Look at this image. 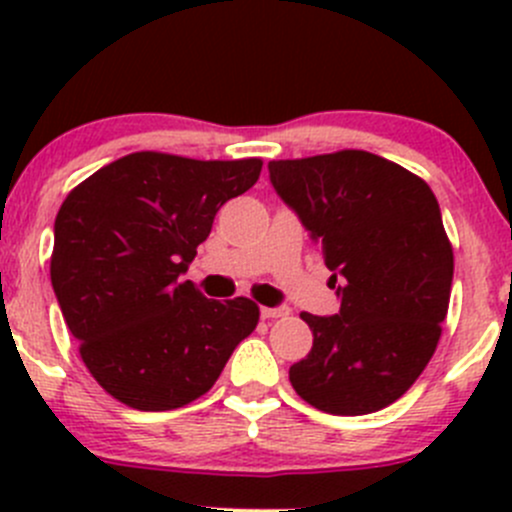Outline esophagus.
Returning <instances> with one entry per match:
<instances>
[{"label": "esophagus", "mask_w": 512, "mask_h": 512, "mask_svg": "<svg viewBox=\"0 0 512 512\" xmlns=\"http://www.w3.org/2000/svg\"><path fill=\"white\" fill-rule=\"evenodd\" d=\"M260 314L265 319H277V317H287L289 307H262Z\"/></svg>", "instance_id": "obj_1"}]
</instances>
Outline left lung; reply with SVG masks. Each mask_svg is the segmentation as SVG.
<instances>
[{
  "instance_id": "8db88e82",
  "label": "left lung",
  "mask_w": 512,
  "mask_h": 512,
  "mask_svg": "<svg viewBox=\"0 0 512 512\" xmlns=\"http://www.w3.org/2000/svg\"><path fill=\"white\" fill-rule=\"evenodd\" d=\"M270 183L322 247L339 312L302 319L312 352L289 381L324 414L361 416L411 389L441 339L453 250L436 195L366 151L270 160Z\"/></svg>"
}]
</instances>
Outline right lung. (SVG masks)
I'll list each match as a JSON object with an SVG mask.
<instances>
[{
  "instance_id": "obj_1",
  "label": "right lung",
  "mask_w": 512,
  "mask_h": 512,
  "mask_svg": "<svg viewBox=\"0 0 512 512\" xmlns=\"http://www.w3.org/2000/svg\"><path fill=\"white\" fill-rule=\"evenodd\" d=\"M260 158L141 151L76 185L54 223L51 285L91 376L121 404L170 411L213 389L260 307L178 277L215 215L257 183Z\"/></svg>"
}]
</instances>
